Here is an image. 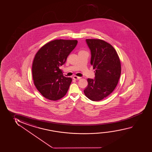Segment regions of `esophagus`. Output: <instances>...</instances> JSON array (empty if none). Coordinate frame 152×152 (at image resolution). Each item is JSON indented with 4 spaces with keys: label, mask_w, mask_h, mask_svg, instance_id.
<instances>
[{
    "label": "esophagus",
    "mask_w": 152,
    "mask_h": 152,
    "mask_svg": "<svg viewBox=\"0 0 152 152\" xmlns=\"http://www.w3.org/2000/svg\"><path fill=\"white\" fill-rule=\"evenodd\" d=\"M73 79L74 80H77L81 79V77H77L76 75H75V76H73Z\"/></svg>",
    "instance_id": "1"
}]
</instances>
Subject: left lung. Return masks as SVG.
Here are the masks:
<instances>
[{"mask_svg":"<svg viewBox=\"0 0 152 152\" xmlns=\"http://www.w3.org/2000/svg\"><path fill=\"white\" fill-rule=\"evenodd\" d=\"M91 52V64L96 69L95 79H88L84 90L92 101H100L111 94L118 85L121 65L118 53L111 45L100 39L86 40Z\"/></svg>","mask_w":152,"mask_h":152,"instance_id":"obj_1","label":"left lung"}]
</instances>
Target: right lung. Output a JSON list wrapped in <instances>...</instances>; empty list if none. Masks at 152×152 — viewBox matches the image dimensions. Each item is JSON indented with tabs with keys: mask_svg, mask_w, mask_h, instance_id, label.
<instances>
[{
	"mask_svg": "<svg viewBox=\"0 0 152 152\" xmlns=\"http://www.w3.org/2000/svg\"><path fill=\"white\" fill-rule=\"evenodd\" d=\"M76 40L57 39L47 43L35 55L32 73L35 86L44 97L57 100L67 94L72 82L64 76L59 67L75 48Z\"/></svg>",
	"mask_w": 152,
	"mask_h": 152,
	"instance_id": "add662e5",
	"label": "right lung"
}]
</instances>
